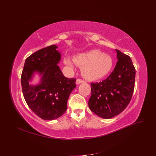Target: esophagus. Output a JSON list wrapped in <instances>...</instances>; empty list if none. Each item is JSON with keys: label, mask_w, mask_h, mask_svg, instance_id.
Returning <instances> with one entry per match:
<instances>
[{"label": "esophagus", "mask_w": 156, "mask_h": 156, "mask_svg": "<svg viewBox=\"0 0 156 156\" xmlns=\"http://www.w3.org/2000/svg\"><path fill=\"white\" fill-rule=\"evenodd\" d=\"M85 83V81H84V80H82V79H77V81H76L77 84H81V83Z\"/></svg>", "instance_id": "obj_1"}]
</instances>
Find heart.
<instances>
[{"mask_svg": "<svg viewBox=\"0 0 156 156\" xmlns=\"http://www.w3.org/2000/svg\"><path fill=\"white\" fill-rule=\"evenodd\" d=\"M64 63L72 68L74 67L75 64L83 67V75L88 80H96L105 77L113 66L111 56L98 49L79 53L73 60L66 57Z\"/></svg>", "mask_w": 156, "mask_h": 156, "instance_id": "obj_1", "label": "heart"}]
</instances>
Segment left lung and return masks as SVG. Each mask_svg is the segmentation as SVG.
Returning <instances> with one entry per match:
<instances>
[{
	"mask_svg": "<svg viewBox=\"0 0 156 156\" xmlns=\"http://www.w3.org/2000/svg\"><path fill=\"white\" fill-rule=\"evenodd\" d=\"M118 62L106 79L91 83L88 107L102 119H109L119 115L128 105L133 95L135 69L129 56L115 49Z\"/></svg>",
	"mask_w": 156,
	"mask_h": 156,
	"instance_id": "8db88e82",
	"label": "left lung"
}]
</instances>
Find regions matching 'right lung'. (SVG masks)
Segmentation results:
<instances>
[{
	"mask_svg": "<svg viewBox=\"0 0 156 156\" xmlns=\"http://www.w3.org/2000/svg\"><path fill=\"white\" fill-rule=\"evenodd\" d=\"M57 49L52 45L31 55L26 59L21 74L27 105L45 120H55L64 114L70 94L76 87L75 79L65 77L58 66L62 56ZM36 77L38 82L30 83Z\"/></svg>",
	"mask_w": 156,
	"mask_h": 156,
	"instance_id": "obj_1",
	"label": "right lung"
}]
</instances>
